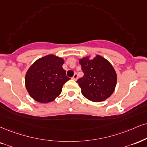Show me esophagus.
Returning a JSON list of instances; mask_svg holds the SVG:
<instances>
[{"label": "esophagus", "instance_id": "34e87169", "mask_svg": "<svg viewBox=\"0 0 147 147\" xmlns=\"http://www.w3.org/2000/svg\"><path fill=\"white\" fill-rule=\"evenodd\" d=\"M72 79L74 80H76L78 79V74H74L73 78H72Z\"/></svg>", "mask_w": 147, "mask_h": 147}]
</instances>
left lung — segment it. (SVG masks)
Wrapping results in <instances>:
<instances>
[{
  "mask_svg": "<svg viewBox=\"0 0 147 147\" xmlns=\"http://www.w3.org/2000/svg\"><path fill=\"white\" fill-rule=\"evenodd\" d=\"M84 76L77 80L81 93L88 100L100 102L110 97L115 91L117 76L115 69L108 60L97 55L80 59Z\"/></svg>",
  "mask_w": 147,
  "mask_h": 147,
  "instance_id": "8db88e82",
  "label": "left lung"
}]
</instances>
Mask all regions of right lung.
<instances>
[{
    "label": "right lung",
    "instance_id": "right-lung-1",
    "mask_svg": "<svg viewBox=\"0 0 147 147\" xmlns=\"http://www.w3.org/2000/svg\"><path fill=\"white\" fill-rule=\"evenodd\" d=\"M64 60L54 54L37 59L25 76V86L30 97L40 103L54 101L70 78L63 69Z\"/></svg>",
    "mask_w": 147,
    "mask_h": 147
}]
</instances>
